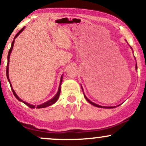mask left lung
I'll return each instance as SVG.
<instances>
[{"mask_svg": "<svg viewBox=\"0 0 146 146\" xmlns=\"http://www.w3.org/2000/svg\"><path fill=\"white\" fill-rule=\"evenodd\" d=\"M135 68H136L137 70V64H136V66H135ZM84 97H85V99L87 100L88 101V102H89V103H90V104H92V105H94V106H96V107H98V108H108V109H110V108H115V107H103V106H101V105H97V104H95V103H93V102H92V101H90V100H89L88 99V98L86 97V96L85 95H84ZM119 106V105H118Z\"/></svg>", "mask_w": 146, "mask_h": 146, "instance_id": "left-lung-1", "label": "left lung"}]
</instances>
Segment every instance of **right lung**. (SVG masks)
<instances>
[{
	"mask_svg": "<svg viewBox=\"0 0 146 146\" xmlns=\"http://www.w3.org/2000/svg\"><path fill=\"white\" fill-rule=\"evenodd\" d=\"M24 29H25V27H23L22 29H21L20 31H19V32L17 33V35H15V37H14V40H13V42H12V44H11V48H10L9 51V53H8V56H7V60H8V62H7V70H6L7 78V80H8V81H9V84H10V86H11V88L12 92H13V94H14V96H15V98H16V99H17V100H19V101H20L23 102V103H24V104L27 105V106H29L30 108H38V109H39V108H47V107H48V106H50V105H53L54 103H55L56 102V101H57V100H58V98H59L60 94V87H61V83H62V76H61V78H60V86H59L58 91L57 94H56V96H54V97L53 98V99H51V100H50V101H48L45 102V103H43V104H41V105H37V106H36V107H35V105H30V104H29V103H26V102H24V101H23L22 99H20V98L18 97V96L17 95V94H16V93L15 92V91L13 90V88H12V86H11V82H10V80H9V57H10V54H11V51H12V50H13V45H14V42H15V38H16L17 36H18L20 34V33H21V32H22V31H24Z\"/></svg>",
	"mask_w": 146,
	"mask_h": 146,
	"instance_id": "1",
	"label": "right lung"
}]
</instances>
